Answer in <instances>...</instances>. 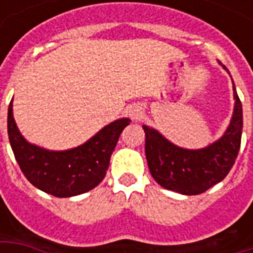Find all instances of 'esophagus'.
<instances>
[{
	"label": "esophagus",
	"mask_w": 253,
	"mask_h": 253,
	"mask_svg": "<svg viewBox=\"0 0 253 253\" xmlns=\"http://www.w3.org/2000/svg\"><path fill=\"white\" fill-rule=\"evenodd\" d=\"M130 116H131L134 121H138V119H141V116H142V108L141 107H132L131 110H130Z\"/></svg>",
	"instance_id": "34e87169"
}]
</instances>
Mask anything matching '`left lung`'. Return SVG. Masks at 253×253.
<instances>
[{
  "label": "left lung",
  "instance_id": "8db88e82",
  "mask_svg": "<svg viewBox=\"0 0 253 253\" xmlns=\"http://www.w3.org/2000/svg\"><path fill=\"white\" fill-rule=\"evenodd\" d=\"M233 96V115L226 131L203 149L179 148L157 130L142 126L149 170L160 186L183 195H198L226 177L237 159L243 132V107L234 84Z\"/></svg>",
  "mask_w": 253,
  "mask_h": 253
}]
</instances>
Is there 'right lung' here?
<instances>
[{
	"label": "right lung",
	"mask_w": 253,
	"mask_h": 253,
	"mask_svg": "<svg viewBox=\"0 0 253 253\" xmlns=\"http://www.w3.org/2000/svg\"><path fill=\"white\" fill-rule=\"evenodd\" d=\"M12 107L10 101L8 135L20 169L32 186L57 198L80 195L99 186L121 132L131 122L128 118L118 119L77 148L55 152L32 145L21 135Z\"/></svg>",
	"instance_id": "obj_1"
}]
</instances>
